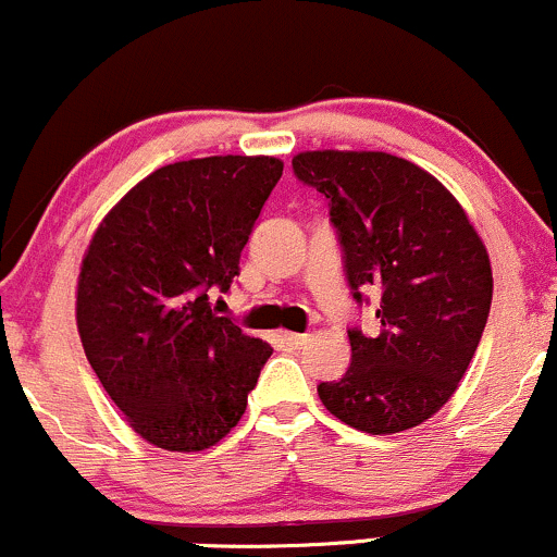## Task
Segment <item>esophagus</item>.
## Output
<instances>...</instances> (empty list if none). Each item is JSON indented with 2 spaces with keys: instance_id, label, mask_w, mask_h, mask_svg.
Returning <instances> with one entry per match:
<instances>
[{
  "instance_id": "esophagus-1",
  "label": "esophagus",
  "mask_w": 557,
  "mask_h": 557,
  "mask_svg": "<svg viewBox=\"0 0 557 557\" xmlns=\"http://www.w3.org/2000/svg\"><path fill=\"white\" fill-rule=\"evenodd\" d=\"M281 343L286 345V348H302V345H308V334H297V332H281L278 334Z\"/></svg>"
}]
</instances>
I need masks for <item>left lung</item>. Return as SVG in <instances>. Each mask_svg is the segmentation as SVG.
Masks as SVG:
<instances>
[{
  "label": "left lung",
  "instance_id": "8db88e82",
  "mask_svg": "<svg viewBox=\"0 0 557 557\" xmlns=\"http://www.w3.org/2000/svg\"><path fill=\"white\" fill-rule=\"evenodd\" d=\"M292 166L329 199L352 297L380 292V334L348 332L350 367L321 382V404L363 433L417 428L454 396L481 343L486 244L438 177L393 153L302 151Z\"/></svg>",
  "mask_w": 557,
  "mask_h": 557
}]
</instances>
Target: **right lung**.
<instances>
[{
	"mask_svg": "<svg viewBox=\"0 0 557 557\" xmlns=\"http://www.w3.org/2000/svg\"><path fill=\"white\" fill-rule=\"evenodd\" d=\"M276 157L159 166L100 220L76 281L89 367L129 428L166 451H205L236 428L273 348L209 308L228 292Z\"/></svg>",
	"mask_w": 557,
	"mask_h": 557,
	"instance_id": "obj_1",
	"label": "right lung"
}]
</instances>
